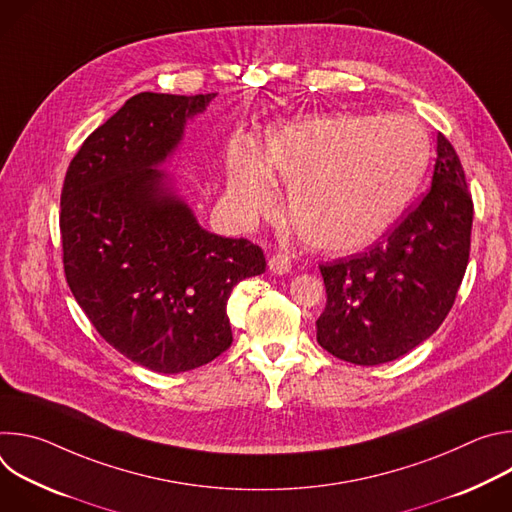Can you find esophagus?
<instances>
[{"label": "esophagus", "mask_w": 512, "mask_h": 512, "mask_svg": "<svg viewBox=\"0 0 512 512\" xmlns=\"http://www.w3.org/2000/svg\"><path fill=\"white\" fill-rule=\"evenodd\" d=\"M269 269L271 273L275 275H285L291 271V257L287 253H275L271 259H269Z\"/></svg>", "instance_id": "34e87169"}]
</instances>
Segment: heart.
<instances>
[{
    "mask_svg": "<svg viewBox=\"0 0 512 512\" xmlns=\"http://www.w3.org/2000/svg\"><path fill=\"white\" fill-rule=\"evenodd\" d=\"M427 166V139L399 115H330L269 129L263 160L235 145L231 200L243 216L275 210L271 172L289 188L287 212L314 247L350 253L375 243L403 212Z\"/></svg>",
    "mask_w": 512,
    "mask_h": 512,
    "instance_id": "heart-1",
    "label": "heart"
}]
</instances>
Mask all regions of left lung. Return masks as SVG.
Here are the masks:
<instances>
[{
	"label": "left lung",
	"instance_id": "obj_1",
	"mask_svg": "<svg viewBox=\"0 0 512 512\" xmlns=\"http://www.w3.org/2000/svg\"><path fill=\"white\" fill-rule=\"evenodd\" d=\"M474 202L454 145L437 133L431 188L369 251L320 265L318 342L373 367L427 340L450 314L470 259Z\"/></svg>",
	"mask_w": 512,
	"mask_h": 512
}]
</instances>
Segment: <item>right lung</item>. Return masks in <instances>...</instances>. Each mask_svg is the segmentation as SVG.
Masks as SVG:
<instances>
[{"label":"right lung","instance_id":"1","mask_svg":"<svg viewBox=\"0 0 512 512\" xmlns=\"http://www.w3.org/2000/svg\"><path fill=\"white\" fill-rule=\"evenodd\" d=\"M214 97H131L85 139L60 194L72 296L115 350L164 375L198 369L233 344L231 291L267 265L251 241L204 231L156 170Z\"/></svg>","mask_w":512,"mask_h":512}]
</instances>
